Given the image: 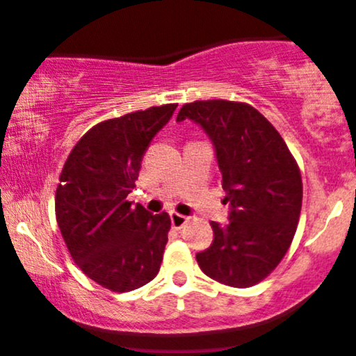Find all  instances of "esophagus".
Listing matches in <instances>:
<instances>
[{"instance_id":"esophagus-1","label":"esophagus","mask_w":356,"mask_h":356,"mask_svg":"<svg viewBox=\"0 0 356 356\" xmlns=\"http://www.w3.org/2000/svg\"><path fill=\"white\" fill-rule=\"evenodd\" d=\"M188 220H189V217L182 216V213L170 212V222H172V227H174V229H181V227L184 226Z\"/></svg>"}]
</instances>
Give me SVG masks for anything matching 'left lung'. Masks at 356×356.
<instances>
[{
  "instance_id": "8db88e82",
  "label": "left lung",
  "mask_w": 356,
  "mask_h": 356,
  "mask_svg": "<svg viewBox=\"0 0 356 356\" xmlns=\"http://www.w3.org/2000/svg\"><path fill=\"white\" fill-rule=\"evenodd\" d=\"M198 123L216 147L229 222H212L213 241L196 254L203 273L229 287H252L280 264L298 229L301 172L287 144L245 102L195 101L177 122Z\"/></svg>"
}]
</instances>
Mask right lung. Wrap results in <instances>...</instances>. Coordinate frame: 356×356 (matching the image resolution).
I'll return each mask as SVG.
<instances>
[{"label": "right lung", "mask_w": 356, "mask_h": 356, "mask_svg": "<svg viewBox=\"0 0 356 356\" xmlns=\"http://www.w3.org/2000/svg\"><path fill=\"white\" fill-rule=\"evenodd\" d=\"M177 104L154 106L92 127L65 160L55 216L79 270L113 292L149 284L160 271L170 217L132 207L140 161Z\"/></svg>", "instance_id": "add662e5"}]
</instances>
